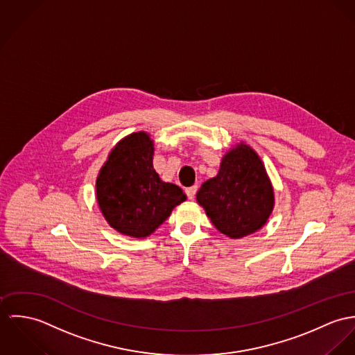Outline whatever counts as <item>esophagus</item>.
Listing matches in <instances>:
<instances>
[{
    "instance_id": "34e87169",
    "label": "esophagus",
    "mask_w": 355,
    "mask_h": 355,
    "mask_svg": "<svg viewBox=\"0 0 355 355\" xmlns=\"http://www.w3.org/2000/svg\"><path fill=\"white\" fill-rule=\"evenodd\" d=\"M196 185H193V187H191V188H187V189H185V193H187V196H188V198H191V200H193V198H195V196H196Z\"/></svg>"
}]
</instances>
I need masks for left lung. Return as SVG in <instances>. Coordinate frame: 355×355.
Masks as SVG:
<instances>
[{
  "mask_svg": "<svg viewBox=\"0 0 355 355\" xmlns=\"http://www.w3.org/2000/svg\"><path fill=\"white\" fill-rule=\"evenodd\" d=\"M196 200L212 225L230 238L260 230L275 204L274 188L261 159L243 143L223 157L218 175L201 185Z\"/></svg>",
  "mask_w": 355,
  "mask_h": 355,
  "instance_id": "obj_1",
  "label": "left lung"
}]
</instances>
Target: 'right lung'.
Returning <instances> with one entry per match:
<instances>
[{
    "mask_svg": "<svg viewBox=\"0 0 355 355\" xmlns=\"http://www.w3.org/2000/svg\"><path fill=\"white\" fill-rule=\"evenodd\" d=\"M154 141L146 132L123 137L96 178V200L107 223L123 236L144 238L187 200L182 189L163 182L153 164Z\"/></svg>",
    "mask_w": 355,
    "mask_h": 355,
    "instance_id": "add662e5",
    "label": "right lung"
}]
</instances>
